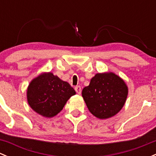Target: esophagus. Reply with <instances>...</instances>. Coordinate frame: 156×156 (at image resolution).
Returning a JSON list of instances; mask_svg holds the SVG:
<instances>
[{
	"label": "esophagus",
	"instance_id": "obj_1",
	"mask_svg": "<svg viewBox=\"0 0 156 156\" xmlns=\"http://www.w3.org/2000/svg\"><path fill=\"white\" fill-rule=\"evenodd\" d=\"M75 91H76L77 94H80L81 93V87H80V86H76V87H75Z\"/></svg>",
	"mask_w": 156,
	"mask_h": 156
}]
</instances>
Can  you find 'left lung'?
Here are the masks:
<instances>
[{
	"instance_id": "left-lung-1",
	"label": "left lung",
	"mask_w": 156,
	"mask_h": 156,
	"mask_svg": "<svg viewBox=\"0 0 156 156\" xmlns=\"http://www.w3.org/2000/svg\"><path fill=\"white\" fill-rule=\"evenodd\" d=\"M128 88L113 72L97 73L82 90V97L91 114L100 119L115 115L125 105Z\"/></svg>"
}]
</instances>
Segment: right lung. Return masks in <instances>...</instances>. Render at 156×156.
Returning a JSON list of instances; mask_svg holds the SVG:
<instances>
[{"label": "right lung", "instance_id": "right-lung-1", "mask_svg": "<svg viewBox=\"0 0 156 156\" xmlns=\"http://www.w3.org/2000/svg\"><path fill=\"white\" fill-rule=\"evenodd\" d=\"M75 94L68 82L52 72H44L30 82L27 100L34 112L44 117L52 118L63 108L69 99Z\"/></svg>", "mask_w": 156, "mask_h": 156}]
</instances>
